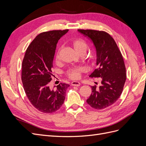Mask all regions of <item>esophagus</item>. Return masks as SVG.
Returning <instances> with one entry per match:
<instances>
[{"mask_svg":"<svg viewBox=\"0 0 146 146\" xmlns=\"http://www.w3.org/2000/svg\"><path fill=\"white\" fill-rule=\"evenodd\" d=\"M71 85L74 86H79L80 85V83L78 82H72L71 83Z\"/></svg>","mask_w":146,"mask_h":146,"instance_id":"esophagus-1","label":"esophagus"}]
</instances>
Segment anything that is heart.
I'll use <instances>...</instances> for the list:
<instances>
[{
    "instance_id": "heart-1",
    "label": "heart",
    "mask_w": 146,
    "mask_h": 146,
    "mask_svg": "<svg viewBox=\"0 0 146 146\" xmlns=\"http://www.w3.org/2000/svg\"><path fill=\"white\" fill-rule=\"evenodd\" d=\"M73 46L74 47L78 53L85 51L86 52L88 44L87 43L83 40L82 39H76L73 41ZM56 58H58L59 57V53L56 54ZM86 68L84 66H77V67H72L70 68L68 71V75L69 78L73 80H77L80 77L81 72H85L86 70Z\"/></svg>"
}]
</instances>
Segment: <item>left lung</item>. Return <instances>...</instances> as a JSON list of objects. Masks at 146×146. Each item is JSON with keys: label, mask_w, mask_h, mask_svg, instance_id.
I'll list each match as a JSON object with an SVG mask.
<instances>
[{"label": "left lung", "mask_w": 146, "mask_h": 146, "mask_svg": "<svg viewBox=\"0 0 146 146\" xmlns=\"http://www.w3.org/2000/svg\"><path fill=\"white\" fill-rule=\"evenodd\" d=\"M90 39L96 50L97 69L90 77L101 78V85L91 86L92 93L86 100L96 110L113 105L119 99L126 80V69L122 55L114 39L104 31L78 29Z\"/></svg>", "instance_id": "8db88e82"}]
</instances>
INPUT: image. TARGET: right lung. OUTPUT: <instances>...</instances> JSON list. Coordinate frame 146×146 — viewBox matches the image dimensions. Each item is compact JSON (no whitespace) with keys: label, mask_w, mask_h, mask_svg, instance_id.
I'll list each match as a JSON object with an SVG mask.
<instances>
[{"label":"right lung","mask_w":146,"mask_h":146,"mask_svg":"<svg viewBox=\"0 0 146 146\" xmlns=\"http://www.w3.org/2000/svg\"><path fill=\"white\" fill-rule=\"evenodd\" d=\"M69 30H52L36 36L27 48L22 64L21 78L30 103L39 111L52 113L64 103L69 85L60 83L55 90H50L56 44Z\"/></svg>","instance_id":"obj_1"}]
</instances>
